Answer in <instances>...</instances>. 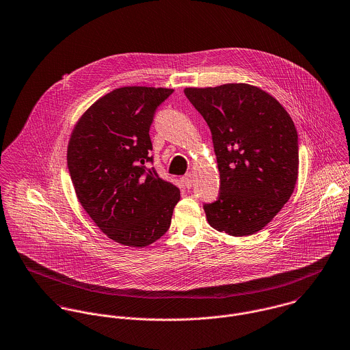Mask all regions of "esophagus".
Listing matches in <instances>:
<instances>
[{
  "label": "esophagus",
  "instance_id": "34e87169",
  "mask_svg": "<svg viewBox=\"0 0 350 350\" xmlns=\"http://www.w3.org/2000/svg\"><path fill=\"white\" fill-rule=\"evenodd\" d=\"M182 180H183V183H185V186L187 187V189H191L193 186H194V179H193V174H186L183 178H182Z\"/></svg>",
  "mask_w": 350,
  "mask_h": 350
}]
</instances>
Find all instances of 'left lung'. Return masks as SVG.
Returning a JSON list of instances; mask_svg holds the SVG:
<instances>
[{
  "label": "left lung",
  "instance_id": "obj_1",
  "mask_svg": "<svg viewBox=\"0 0 350 350\" xmlns=\"http://www.w3.org/2000/svg\"><path fill=\"white\" fill-rule=\"evenodd\" d=\"M207 122L219 171V196L203 204L207 222L234 237L261 230L294 193L299 148L287 110L248 83L186 88Z\"/></svg>",
  "mask_w": 350,
  "mask_h": 350
}]
</instances>
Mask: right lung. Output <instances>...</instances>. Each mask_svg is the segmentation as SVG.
<instances>
[{
	"mask_svg": "<svg viewBox=\"0 0 350 350\" xmlns=\"http://www.w3.org/2000/svg\"><path fill=\"white\" fill-rule=\"evenodd\" d=\"M172 89L126 86L96 100L72 129L67 165L75 194L100 230L116 243L143 248L170 228L176 186L148 168L150 128Z\"/></svg>",
	"mask_w": 350,
	"mask_h": 350,
	"instance_id": "right-lung-1",
	"label": "right lung"
}]
</instances>
